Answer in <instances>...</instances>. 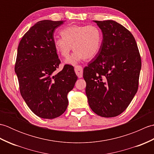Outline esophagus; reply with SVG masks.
Segmentation results:
<instances>
[{
	"label": "esophagus",
	"mask_w": 154,
	"mask_h": 154,
	"mask_svg": "<svg viewBox=\"0 0 154 154\" xmlns=\"http://www.w3.org/2000/svg\"><path fill=\"white\" fill-rule=\"evenodd\" d=\"M75 71L78 77L81 78L83 77V67L81 65H76V66H75Z\"/></svg>",
	"instance_id": "34e87169"
}]
</instances>
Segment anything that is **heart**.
<instances>
[{
	"label": "heart",
	"instance_id": "1",
	"mask_svg": "<svg viewBox=\"0 0 154 154\" xmlns=\"http://www.w3.org/2000/svg\"><path fill=\"white\" fill-rule=\"evenodd\" d=\"M60 33L61 38L54 40L55 50L61 57L67 58L73 49V53L65 61L69 65H76L85 57H94L102 45V32L95 25H72L63 28Z\"/></svg>",
	"mask_w": 154,
	"mask_h": 154
}]
</instances>
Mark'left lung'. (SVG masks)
Here are the masks:
<instances>
[{
	"label": "left lung",
	"instance_id": "8db88e82",
	"mask_svg": "<svg viewBox=\"0 0 154 154\" xmlns=\"http://www.w3.org/2000/svg\"><path fill=\"white\" fill-rule=\"evenodd\" d=\"M103 32L96 58L84 68L86 94L97 115L110 118L122 113L138 89L141 57L133 35L113 20L94 21Z\"/></svg>",
	"mask_w": 154,
	"mask_h": 154
}]
</instances>
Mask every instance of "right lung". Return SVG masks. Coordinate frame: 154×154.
<instances>
[{
  "mask_svg": "<svg viewBox=\"0 0 154 154\" xmlns=\"http://www.w3.org/2000/svg\"><path fill=\"white\" fill-rule=\"evenodd\" d=\"M63 21L42 20L32 26L20 42L14 70L20 92L35 115L52 119L61 116L68 105L67 93L77 77L73 66L64 65L55 50L54 33Z\"/></svg>",
  "mask_w": 154,
  "mask_h": 154,
  "instance_id": "obj_1",
  "label": "right lung"
}]
</instances>
